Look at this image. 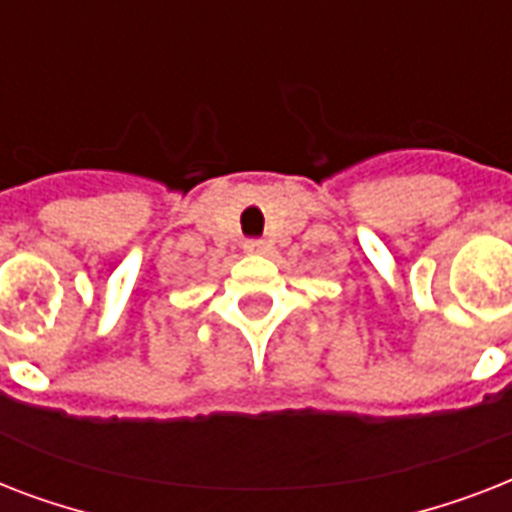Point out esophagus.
Returning a JSON list of instances; mask_svg holds the SVG:
<instances>
[{
	"label": "esophagus",
	"mask_w": 512,
	"mask_h": 512,
	"mask_svg": "<svg viewBox=\"0 0 512 512\" xmlns=\"http://www.w3.org/2000/svg\"><path fill=\"white\" fill-rule=\"evenodd\" d=\"M244 249H247L249 255H263V252H265V241L249 239L247 244H244Z\"/></svg>",
	"instance_id": "1"
}]
</instances>
